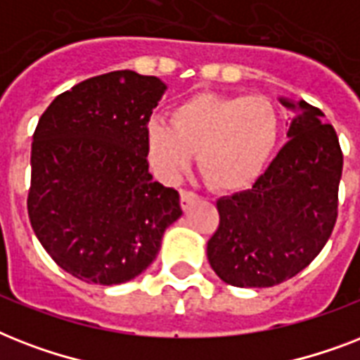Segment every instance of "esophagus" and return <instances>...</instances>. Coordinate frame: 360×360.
Returning a JSON list of instances; mask_svg holds the SVG:
<instances>
[{"label":"esophagus","mask_w":360,"mask_h":360,"mask_svg":"<svg viewBox=\"0 0 360 360\" xmlns=\"http://www.w3.org/2000/svg\"><path fill=\"white\" fill-rule=\"evenodd\" d=\"M181 207L185 209H191L192 207V203L198 202V194H194V192L191 191H181Z\"/></svg>","instance_id":"esophagus-1"}]
</instances>
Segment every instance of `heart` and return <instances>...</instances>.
I'll return each instance as SVG.
<instances>
[{
    "label": "heart",
    "instance_id": "b5f03b06",
    "mask_svg": "<svg viewBox=\"0 0 360 360\" xmlns=\"http://www.w3.org/2000/svg\"><path fill=\"white\" fill-rule=\"evenodd\" d=\"M278 132V110L269 98L198 93L172 110V123L147 121L143 143L147 162L164 183H177L198 151L209 185L236 192L259 177Z\"/></svg>",
    "mask_w": 360,
    "mask_h": 360
}]
</instances>
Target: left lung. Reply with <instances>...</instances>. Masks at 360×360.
I'll list each match as a JSON object with an SVG mask.
<instances>
[{
  "label": "left lung",
  "instance_id": "obj_1",
  "mask_svg": "<svg viewBox=\"0 0 360 360\" xmlns=\"http://www.w3.org/2000/svg\"><path fill=\"white\" fill-rule=\"evenodd\" d=\"M291 112L288 143L252 188L220 198L207 259L226 284L271 288L310 265L336 222L340 143L323 112L278 97Z\"/></svg>",
  "mask_w": 360,
  "mask_h": 360
}]
</instances>
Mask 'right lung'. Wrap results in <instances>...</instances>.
<instances>
[{"mask_svg":"<svg viewBox=\"0 0 360 360\" xmlns=\"http://www.w3.org/2000/svg\"><path fill=\"white\" fill-rule=\"evenodd\" d=\"M168 86L115 70L53 98L31 146V228L59 267L89 284L143 273L179 219V192L149 174L143 129Z\"/></svg>","mask_w":360,"mask_h":360,"instance_id":"right-lung-1","label":"right lung"}]
</instances>
